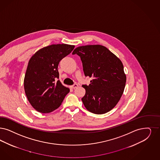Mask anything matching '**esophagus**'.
I'll return each mask as SVG.
<instances>
[{"mask_svg":"<svg viewBox=\"0 0 160 160\" xmlns=\"http://www.w3.org/2000/svg\"><path fill=\"white\" fill-rule=\"evenodd\" d=\"M78 87V85L77 84V83H75V84H73V85L71 86L72 88L73 89L76 88H77Z\"/></svg>","mask_w":160,"mask_h":160,"instance_id":"obj_1","label":"esophagus"}]
</instances>
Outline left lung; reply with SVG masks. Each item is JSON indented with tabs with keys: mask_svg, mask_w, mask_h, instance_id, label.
<instances>
[{
	"mask_svg": "<svg viewBox=\"0 0 160 160\" xmlns=\"http://www.w3.org/2000/svg\"><path fill=\"white\" fill-rule=\"evenodd\" d=\"M82 61L85 77L93 78L89 85H83L86 92L82 98L89 112L102 114L110 112L123 93L126 76L122 61L101 45H87L76 48Z\"/></svg>",
	"mask_w": 160,
	"mask_h": 160,
	"instance_id": "left-lung-1",
	"label": "left lung"
}]
</instances>
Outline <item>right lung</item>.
Wrapping results in <instances>:
<instances>
[{"instance_id":"add662e5","label":"right lung","mask_w":160,"mask_h":160,"mask_svg":"<svg viewBox=\"0 0 160 160\" xmlns=\"http://www.w3.org/2000/svg\"><path fill=\"white\" fill-rule=\"evenodd\" d=\"M75 46L59 44L42 48L30 58L24 78V89L31 105L38 112L48 113L59 108L70 89L59 80V62Z\"/></svg>"}]
</instances>
